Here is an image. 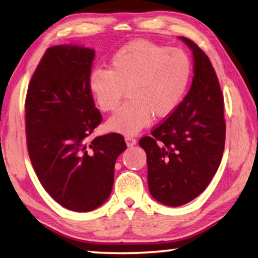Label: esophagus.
<instances>
[{
	"label": "esophagus",
	"instance_id": "esophagus-1",
	"mask_svg": "<svg viewBox=\"0 0 258 258\" xmlns=\"http://www.w3.org/2000/svg\"><path fill=\"white\" fill-rule=\"evenodd\" d=\"M136 142H137V140L135 139V137H133V136H125V143H126V146L128 147H133V146H135L136 144Z\"/></svg>",
	"mask_w": 258,
	"mask_h": 258
}]
</instances>
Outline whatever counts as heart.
I'll return each mask as SVG.
<instances>
[{"label":"heart","instance_id":"1","mask_svg":"<svg viewBox=\"0 0 258 258\" xmlns=\"http://www.w3.org/2000/svg\"><path fill=\"white\" fill-rule=\"evenodd\" d=\"M192 62L185 51L146 40L129 42L110 58V68L91 70L88 87L102 111L112 112L109 130L134 135L150 124L153 115L167 117L188 93Z\"/></svg>","mask_w":258,"mask_h":258}]
</instances>
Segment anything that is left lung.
<instances>
[{"label":"left lung","instance_id":"1","mask_svg":"<svg viewBox=\"0 0 258 258\" xmlns=\"http://www.w3.org/2000/svg\"><path fill=\"white\" fill-rule=\"evenodd\" d=\"M194 54V77L181 105L140 140L147 154L151 196L179 207L202 194L220 167L225 143L224 100L210 59L179 36Z\"/></svg>","mask_w":258,"mask_h":258}]
</instances>
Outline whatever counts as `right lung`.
Listing matches in <instances>:
<instances>
[{
    "label": "right lung",
    "instance_id": "obj_1",
    "mask_svg": "<svg viewBox=\"0 0 258 258\" xmlns=\"http://www.w3.org/2000/svg\"><path fill=\"white\" fill-rule=\"evenodd\" d=\"M93 49L55 45L41 58L28 87L26 134L41 184L67 209L86 213L110 196L118 155L126 149L116 133L90 135L102 122L88 79Z\"/></svg>",
    "mask_w": 258,
    "mask_h": 258
}]
</instances>
